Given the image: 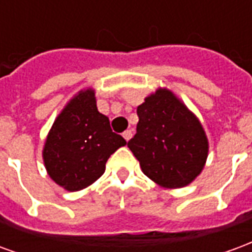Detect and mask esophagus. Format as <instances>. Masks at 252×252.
<instances>
[{
	"label": "esophagus",
	"mask_w": 252,
	"mask_h": 252,
	"mask_svg": "<svg viewBox=\"0 0 252 252\" xmlns=\"http://www.w3.org/2000/svg\"><path fill=\"white\" fill-rule=\"evenodd\" d=\"M123 137H124L126 142H128V140H129V139H131V137H132V131H131V129H126V131L123 132Z\"/></svg>",
	"instance_id": "esophagus-1"
}]
</instances>
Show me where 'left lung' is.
I'll return each instance as SVG.
<instances>
[{"label":"left lung","mask_w":252,"mask_h":252,"mask_svg":"<svg viewBox=\"0 0 252 252\" xmlns=\"http://www.w3.org/2000/svg\"><path fill=\"white\" fill-rule=\"evenodd\" d=\"M136 133L128 147L148 178L163 188L189 185L208 157L200 121L174 94L159 89L137 106Z\"/></svg>","instance_id":"8db88e82"}]
</instances>
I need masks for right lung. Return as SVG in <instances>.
Returning <instances> with one entry per match:
<instances>
[{
  "instance_id": "add662e5",
  "label": "right lung",
  "mask_w": 252,
  "mask_h": 252,
  "mask_svg": "<svg viewBox=\"0 0 252 252\" xmlns=\"http://www.w3.org/2000/svg\"><path fill=\"white\" fill-rule=\"evenodd\" d=\"M126 144L124 137L112 132L109 119L99 113L94 92L88 89L79 92L57 117L43 159L58 185L77 191L98 180L110 155Z\"/></svg>"
}]
</instances>
